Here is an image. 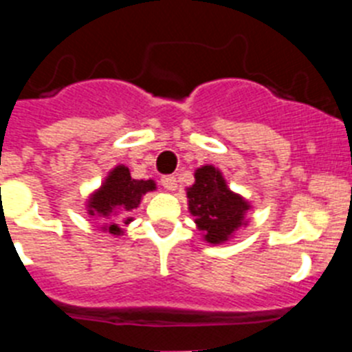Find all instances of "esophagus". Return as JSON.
I'll return each mask as SVG.
<instances>
[{
	"label": "esophagus",
	"mask_w": 352,
	"mask_h": 352,
	"mask_svg": "<svg viewBox=\"0 0 352 352\" xmlns=\"http://www.w3.org/2000/svg\"><path fill=\"white\" fill-rule=\"evenodd\" d=\"M162 185H164V188H166V190L173 192L178 188V179H176V176L169 174V176H164V178H162Z\"/></svg>",
	"instance_id": "esophagus-1"
}]
</instances>
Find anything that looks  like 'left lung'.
Instances as JSON below:
<instances>
[{"label":"left lung","mask_w":352,"mask_h":352,"mask_svg":"<svg viewBox=\"0 0 352 352\" xmlns=\"http://www.w3.org/2000/svg\"><path fill=\"white\" fill-rule=\"evenodd\" d=\"M195 183L186 188L188 210L195 217L199 231L211 245H222L243 226L250 204L229 190L222 173L213 166L195 170Z\"/></svg>","instance_id":"obj_1"}]
</instances>
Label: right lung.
<instances>
[{
	"mask_svg": "<svg viewBox=\"0 0 352 352\" xmlns=\"http://www.w3.org/2000/svg\"><path fill=\"white\" fill-rule=\"evenodd\" d=\"M157 188L153 179H133L126 166H116L107 174L105 182L96 192H93L88 199V214L95 219L107 220L102 231L120 236L121 223L132 222V210L141 204L142 195L153 192ZM120 220H117V214Z\"/></svg>",
	"mask_w": 352,
	"mask_h": 352,
	"instance_id": "obj_1",
	"label": "right lung"
}]
</instances>
